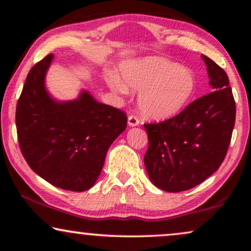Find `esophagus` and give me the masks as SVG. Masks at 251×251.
Instances as JSON below:
<instances>
[{
    "label": "esophagus",
    "instance_id": "esophagus-1",
    "mask_svg": "<svg viewBox=\"0 0 251 251\" xmlns=\"http://www.w3.org/2000/svg\"><path fill=\"white\" fill-rule=\"evenodd\" d=\"M127 122H128V125L130 127H134V126H137L139 124V120L136 116L134 115H129L128 116V120H127Z\"/></svg>",
    "mask_w": 251,
    "mask_h": 251
}]
</instances>
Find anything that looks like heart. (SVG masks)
Returning a JSON list of instances; mask_svg holds the SVG:
<instances>
[{"instance_id": "1", "label": "heart", "mask_w": 251, "mask_h": 251, "mask_svg": "<svg viewBox=\"0 0 251 251\" xmlns=\"http://www.w3.org/2000/svg\"><path fill=\"white\" fill-rule=\"evenodd\" d=\"M121 79L107 77L110 90L126 94L139 92L138 106L144 116L166 120L179 113L195 91V78L190 71L161 57H144L123 63Z\"/></svg>"}]
</instances>
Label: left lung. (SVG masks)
<instances>
[{"mask_svg":"<svg viewBox=\"0 0 251 251\" xmlns=\"http://www.w3.org/2000/svg\"><path fill=\"white\" fill-rule=\"evenodd\" d=\"M201 58L214 91L167 121L144 124V163L152 184L165 192H184L207 179L222 165L231 141L236 103L228 76L206 55Z\"/></svg>","mask_w":251,"mask_h":251,"instance_id":"left-lung-1","label":"left lung"}]
</instances>
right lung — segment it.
<instances>
[{
  "label": "right lung",
  "instance_id": "1",
  "mask_svg": "<svg viewBox=\"0 0 251 251\" xmlns=\"http://www.w3.org/2000/svg\"><path fill=\"white\" fill-rule=\"evenodd\" d=\"M49 54L28 72L16 105L22 155L34 173L58 188L85 192L95 184L109 146L126 129L127 115L88 92L56 101L45 88Z\"/></svg>",
  "mask_w": 251,
  "mask_h": 251
}]
</instances>
